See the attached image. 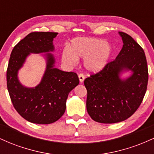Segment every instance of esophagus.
Wrapping results in <instances>:
<instances>
[{
  "label": "esophagus",
  "mask_w": 154,
  "mask_h": 154,
  "mask_svg": "<svg viewBox=\"0 0 154 154\" xmlns=\"http://www.w3.org/2000/svg\"><path fill=\"white\" fill-rule=\"evenodd\" d=\"M78 77H79V82L82 83V82H83V81H84V79H85V76H84V75H83V74H79V75H78Z\"/></svg>",
  "instance_id": "obj_1"
}]
</instances>
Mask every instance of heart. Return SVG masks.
Listing matches in <instances>:
<instances>
[{
  "mask_svg": "<svg viewBox=\"0 0 154 154\" xmlns=\"http://www.w3.org/2000/svg\"><path fill=\"white\" fill-rule=\"evenodd\" d=\"M112 47L103 39L94 38H76L71 41L70 47H66L61 54L62 61L74 66L79 58H85L84 66L88 71L98 72L109 63Z\"/></svg>",
  "mask_w": 154,
  "mask_h": 154,
  "instance_id": "heart-1",
  "label": "heart"
}]
</instances>
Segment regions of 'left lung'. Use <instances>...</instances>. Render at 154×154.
<instances>
[{
    "instance_id": "obj_1",
    "label": "left lung",
    "mask_w": 154,
    "mask_h": 154,
    "mask_svg": "<svg viewBox=\"0 0 154 154\" xmlns=\"http://www.w3.org/2000/svg\"><path fill=\"white\" fill-rule=\"evenodd\" d=\"M119 34L123 46L116 59L84 81L88 113L97 122L112 124L128 119L138 109L147 90L148 72L143 49L130 35ZM128 71L132 75L121 79V74Z\"/></svg>"
}]
</instances>
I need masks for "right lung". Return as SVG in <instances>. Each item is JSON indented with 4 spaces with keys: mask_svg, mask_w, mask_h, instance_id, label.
<instances>
[{
    "mask_svg": "<svg viewBox=\"0 0 154 154\" xmlns=\"http://www.w3.org/2000/svg\"><path fill=\"white\" fill-rule=\"evenodd\" d=\"M57 32H34L15 45L11 51L6 72L7 88L14 107L24 119L40 125L57 121L66 110L69 92L78 85V76L75 72H63L54 67V38ZM46 54L47 69L41 82L35 88L22 86L18 72L30 53Z\"/></svg>",
    "mask_w": 154,
    "mask_h": 154,
    "instance_id": "obj_1",
    "label": "right lung"
}]
</instances>
